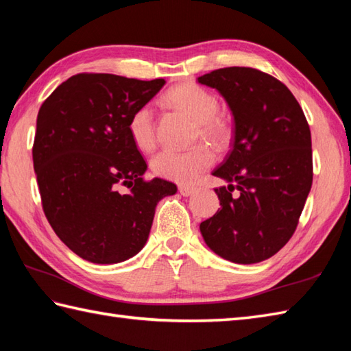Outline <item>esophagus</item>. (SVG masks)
<instances>
[{"label":"esophagus","instance_id":"1","mask_svg":"<svg viewBox=\"0 0 351 351\" xmlns=\"http://www.w3.org/2000/svg\"><path fill=\"white\" fill-rule=\"evenodd\" d=\"M195 191H196L195 187H187V185H180V193H181L182 196H185V197L191 196Z\"/></svg>","mask_w":351,"mask_h":351}]
</instances>
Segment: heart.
<instances>
[{
    "instance_id": "obj_1",
    "label": "heart",
    "mask_w": 351,
    "mask_h": 351,
    "mask_svg": "<svg viewBox=\"0 0 351 351\" xmlns=\"http://www.w3.org/2000/svg\"><path fill=\"white\" fill-rule=\"evenodd\" d=\"M170 107L182 111L197 122L199 136L215 146L226 143L229 128L225 119L219 116V101L213 93L196 84L176 86L164 95ZM128 132L140 151H151L155 145V117L151 106H141L130 116ZM214 162V152L210 146L199 145L189 151H161L152 161V171L162 178L180 184H193Z\"/></svg>"
}]
</instances>
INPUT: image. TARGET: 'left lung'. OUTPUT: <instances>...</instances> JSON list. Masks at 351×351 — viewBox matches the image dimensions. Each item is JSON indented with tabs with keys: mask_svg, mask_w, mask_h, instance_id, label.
<instances>
[{
	"mask_svg": "<svg viewBox=\"0 0 351 351\" xmlns=\"http://www.w3.org/2000/svg\"><path fill=\"white\" fill-rule=\"evenodd\" d=\"M232 111L234 143L213 171L221 208L200 223L208 247L235 264H256L285 245L312 185L311 130L294 95L253 68H223L199 77Z\"/></svg>",
	"mask_w": 351,
	"mask_h": 351,
	"instance_id": "obj_1",
	"label": "left lung"
}]
</instances>
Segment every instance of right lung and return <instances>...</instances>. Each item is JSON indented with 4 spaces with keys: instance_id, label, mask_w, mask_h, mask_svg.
<instances>
[{
    "instance_id": "obj_1",
    "label": "right lung",
    "mask_w": 351,
    "mask_h": 351,
    "mask_svg": "<svg viewBox=\"0 0 351 351\" xmlns=\"http://www.w3.org/2000/svg\"><path fill=\"white\" fill-rule=\"evenodd\" d=\"M166 84L113 73H78L37 114L34 171L45 215L68 247L93 264H117L145 247L160 200L173 182L145 181L146 161L130 116ZM125 184L130 190L121 192Z\"/></svg>"
}]
</instances>
